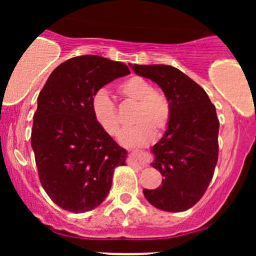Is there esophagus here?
Here are the masks:
<instances>
[{
  "mask_svg": "<svg viewBox=\"0 0 256 256\" xmlns=\"http://www.w3.org/2000/svg\"><path fill=\"white\" fill-rule=\"evenodd\" d=\"M131 155V164L134 166H137L138 168H143L150 160V154L143 150H132Z\"/></svg>",
  "mask_w": 256,
  "mask_h": 256,
  "instance_id": "34e87169",
  "label": "esophagus"
}]
</instances>
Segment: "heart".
Segmentation results:
<instances>
[{
  "instance_id": "b5f03b06",
  "label": "heart",
  "mask_w": 256,
  "mask_h": 256,
  "mask_svg": "<svg viewBox=\"0 0 256 256\" xmlns=\"http://www.w3.org/2000/svg\"><path fill=\"white\" fill-rule=\"evenodd\" d=\"M120 95L136 102L132 122L134 126L126 128L120 137V142L126 146L149 144L155 134H161L168 126L171 118V106L162 91L152 89L148 80L138 76L126 79L119 85ZM90 110L100 128L110 136L116 137L122 126L118 112L107 91L98 90L90 101Z\"/></svg>"
}]
</instances>
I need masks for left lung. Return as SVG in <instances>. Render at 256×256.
<instances>
[{"instance_id": "left-lung-1", "label": "left lung", "mask_w": 256, "mask_h": 256, "mask_svg": "<svg viewBox=\"0 0 256 256\" xmlns=\"http://www.w3.org/2000/svg\"><path fill=\"white\" fill-rule=\"evenodd\" d=\"M138 76L156 83L171 106L162 138L152 148V166L162 185L144 189L149 204L166 212H183L200 201L218 161L219 120L214 104L198 83L168 64H130Z\"/></svg>"}]
</instances>
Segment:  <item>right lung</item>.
<instances>
[{"label":"right lung","mask_w":256,"mask_h":256,"mask_svg":"<svg viewBox=\"0 0 256 256\" xmlns=\"http://www.w3.org/2000/svg\"><path fill=\"white\" fill-rule=\"evenodd\" d=\"M128 73L125 64L98 55L72 58L52 72L38 95L31 146L43 189L64 210L84 213L101 204L114 168L125 165L128 152L95 122L90 101Z\"/></svg>","instance_id":"1"}]
</instances>
